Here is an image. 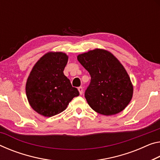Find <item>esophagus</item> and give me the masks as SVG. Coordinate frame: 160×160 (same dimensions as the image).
<instances>
[{"label": "esophagus", "instance_id": "esophagus-1", "mask_svg": "<svg viewBox=\"0 0 160 160\" xmlns=\"http://www.w3.org/2000/svg\"><path fill=\"white\" fill-rule=\"evenodd\" d=\"M78 91H79V92H80V95H82V93H83V88H82V87H79V88H78Z\"/></svg>", "mask_w": 160, "mask_h": 160}]
</instances>
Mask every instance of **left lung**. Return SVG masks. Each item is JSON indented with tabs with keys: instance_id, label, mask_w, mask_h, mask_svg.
Listing matches in <instances>:
<instances>
[{
	"instance_id": "left-lung-1",
	"label": "left lung",
	"mask_w": 160,
	"mask_h": 160,
	"mask_svg": "<svg viewBox=\"0 0 160 160\" xmlns=\"http://www.w3.org/2000/svg\"><path fill=\"white\" fill-rule=\"evenodd\" d=\"M77 58L91 77L90 84L85 93L90 108L106 116L125 110L132 98L133 85L118 58L100 48L78 55Z\"/></svg>"
}]
</instances>
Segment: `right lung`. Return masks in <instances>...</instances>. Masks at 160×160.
I'll return each instance as SVG.
<instances>
[{
  "label": "right lung",
  "instance_id": "1",
  "mask_svg": "<svg viewBox=\"0 0 160 160\" xmlns=\"http://www.w3.org/2000/svg\"><path fill=\"white\" fill-rule=\"evenodd\" d=\"M68 60L65 52H48L30 71L25 92L30 107L40 115L47 118L56 115L79 95L77 88L63 73Z\"/></svg>",
  "mask_w": 160,
  "mask_h": 160
}]
</instances>
